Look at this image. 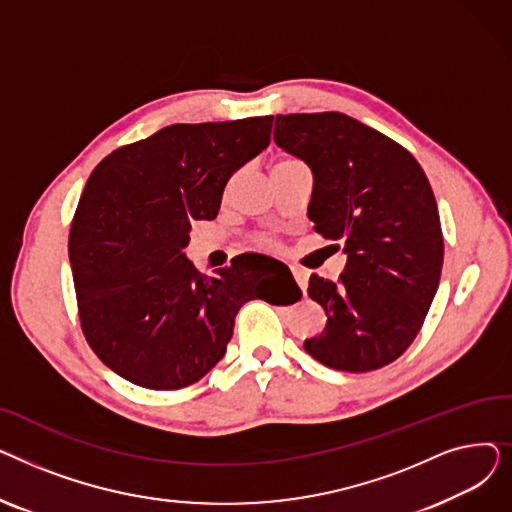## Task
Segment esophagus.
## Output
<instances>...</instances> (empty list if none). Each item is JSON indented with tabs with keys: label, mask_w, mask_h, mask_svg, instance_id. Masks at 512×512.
<instances>
[{
	"label": "esophagus",
	"mask_w": 512,
	"mask_h": 512,
	"mask_svg": "<svg viewBox=\"0 0 512 512\" xmlns=\"http://www.w3.org/2000/svg\"><path fill=\"white\" fill-rule=\"evenodd\" d=\"M292 276H294V280H297L299 288H301L303 292H307V282H309V274H307L305 270H301V267H292Z\"/></svg>",
	"instance_id": "obj_1"
}]
</instances>
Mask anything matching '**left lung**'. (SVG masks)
I'll return each instance as SVG.
<instances>
[{"label":"left lung","instance_id":"1","mask_svg":"<svg viewBox=\"0 0 512 512\" xmlns=\"http://www.w3.org/2000/svg\"><path fill=\"white\" fill-rule=\"evenodd\" d=\"M274 141L311 168L309 220L346 253L338 282L309 278L328 321L305 351L338 371L380 369L415 340L440 284L432 186L405 147L340 112L278 114Z\"/></svg>","mask_w":512,"mask_h":512}]
</instances>
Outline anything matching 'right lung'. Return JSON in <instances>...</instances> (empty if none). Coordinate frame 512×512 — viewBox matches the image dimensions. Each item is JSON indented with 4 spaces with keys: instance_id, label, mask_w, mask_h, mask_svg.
Returning a JSON list of instances; mask_svg holds the SVG:
<instances>
[{
    "instance_id": "right-lung-1",
    "label": "right lung",
    "mask_w": 512,
    "mask_h": 512,
    "mask_svg": "<svg viewBox=\"0 0 512 512\" xmlns=\"http://www.w3.org/2000/svg\"><path fill=\"white\" fill-rule=\"evenodd\" d=\"M272 120L172 124L89 176L68 257L80 326L120 378L149 390L195 384L224 357L240 307L263 297L245 261L203 276L184 249L191 222L213 220L230 176L270 145Z\"/></svg>"
}]
</instances>
